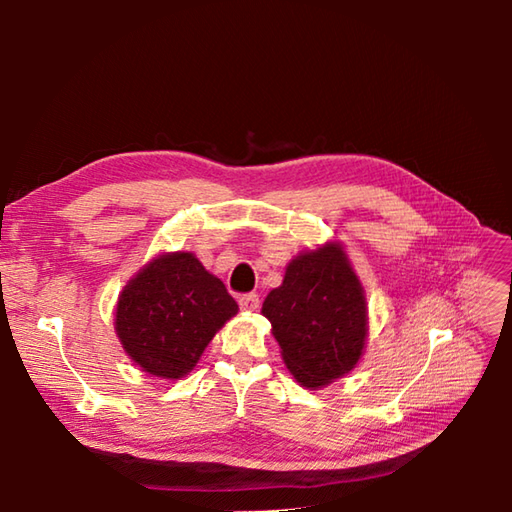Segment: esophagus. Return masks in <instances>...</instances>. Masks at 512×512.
Here are the masks:
<instances>
[{
	"label": "esophagus",
	"instance_id": "34e87169",
	"mask_svg": "<svg viewBox=\"0 0 512 512\" xmlns=\"http://www.w3.org/2000/svg\"><path fill=\"white\" fill-rule=\"evenodd\" d=\"M239 308L248 310V312H255L259 308V295H255V292L242 295V297H239Z\"/></svg>",
	"mask_w": 512,
	"mask_h": 512
}]
</instances>
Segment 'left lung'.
<instances>
[{
  "mask_svg": "<svg viewBox=\"0 0 512 512\" xmlns=\"http://www.w3.org/2000/svg\"><path fill=\"white\" fill-rule=\"evenodd\" d=\"M262 312L286 367L303 387L332 383L363 354L365 297L341 246L325 244L292 259L284 284L270 290Z\"/></svg>",
  "mask_w": 512,
  "mask_h": 512,
  "instance_id": "obj_1",
  "label": "left lung"
}]
</instances>
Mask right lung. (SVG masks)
<instances>
[{
    "label": "right lung",
    "instance_id": "right-lung-1",
    "mask_svg": "<svg viewBox=\"0 0 512 512\" xmlns=\"http://www.w3.org/2000/svg\"><path fill=\"white\" fill-rule=\"evenodd\" d=\"M237 310L226 286L206 273L198 257L173 253L154 259L125 286L116 332L145 372L182 378Z\"/></svg>",
    "mask_w": 512,
    "mask_h": 512
}]
</instances>
